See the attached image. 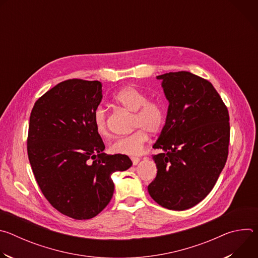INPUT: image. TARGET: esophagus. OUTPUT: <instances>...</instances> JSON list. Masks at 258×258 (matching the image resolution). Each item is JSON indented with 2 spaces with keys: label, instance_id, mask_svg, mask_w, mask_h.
<instances>
[{
  "label": "esophagus",
  "instance_id": "esophagus-1",
  "mask_svg": "<svg viewBox=\"0 0 258 258\" xmlns=\"http://www.w3.org/2000/svg\"><path fill=\"white\" fill-rule=\"evenodd\" d=\"M131 159H132V162H133V164H134V165H137V164L140 162V158H139V157L134 156V157H132Z\"/></svg>",
  "mask_w": 258,
  "mask_h": 258
}]
</instances>
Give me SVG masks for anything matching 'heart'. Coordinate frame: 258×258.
Instances as JSON below:
<instances>
[{
	"mask_svg": "<svg viewBox=\"0 0 258 258\" xmlns=\"http://www.w3.org/2000/svg\"><path fill=\"white\" fill-rule=\"evenodd\" d=\"M113 100L122 108L134 112L133 128L136 131L114 140L109 145V150L113 154L138 155L148 141L146 132L156 134L162 128L165 120L164 109L158 101L148 99V95L134 86L118 91ZM108 118V111L103 106H98L94 110L95 130L101 137H108L110 134Z\"/></svg>",
	"mask_w": 258,
	"mask_h": 258,
	"instance_id": "obj_1",
	"label": "heart"
}]
</instances>
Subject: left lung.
<instances>
[{
  "instance_id": "left-lung-1",
  "label": "left lung",
  "mask_w": 258,
  "mask_h": 258,
  "mask_svg": "<svg viewBox=\"0 0 258 258\" xmlns=\"http://www.w3.org/2000/svg\"><path fill=\"white\" fill-rule=\"evenodd\" d=\"M169 102L164 127L153 148L157 166L148 186L162 207L185 210L213 189L227 162L230 116L210 82L188 71L158 76Z\"/></svg>"
}]
</instances>
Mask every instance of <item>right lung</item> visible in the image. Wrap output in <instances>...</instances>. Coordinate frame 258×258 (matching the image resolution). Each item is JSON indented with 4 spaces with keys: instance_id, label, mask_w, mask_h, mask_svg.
I'll use <instances>...</instances> for the list:
<instances>
[{
    "instance_id": "1",
    "label": "right lung",
    "mask_w": 258,
    "mask_h": 258,
    "mask_svg": "<svg viewBox=\"0 0 258 258\" xmlns=\"http://www.w3.org/2000/svg\"><path fill=\"white\" fill-rule=\"evenodd\" d=\"M102 100L98 81L59 83L35 101L27 135V154L36 182L64 215L89 219L111 200V174L132 166L127 155L103 153L94 110Z\"/></svg>"
}]
</instances>
